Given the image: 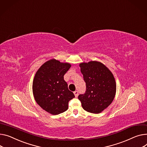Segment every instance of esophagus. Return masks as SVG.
Masks as SVG:
<instances>
[{"label":"esophagus","mask_w":147,"mask_h":147,"mask_svg":"<svg viewBox=\"0 0 147 147\" xmlns=\"http://www.w3.org/2000/svg\"><path fill=\"white\" fill-rule=\"evenodd\" d=\"M74 94L75 96L77 97L78 96V95H79V92H78V91H75V92H74Z\"/></svg>","instance_id":"esophagus-1"}]
</instances>
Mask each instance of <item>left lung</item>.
<instances>
[{
  "label": "left lung",
  "instance_id": "obj_1",
  "mask_svg": "<svg viewBox=\"0 0 147 147\" xmlns=\"http://www.w3.org/2000/svg\"><path fill=\"white\" fill-rule=\"evenodd\" d=\"M79 65L86 90L78 99L86 111L99 113L111 104L115 96L116 85L113 75L99 61L82 63Z\"/></svg>",
  "mask_w": 147,
  "mask_h": 147
}]
</instances>
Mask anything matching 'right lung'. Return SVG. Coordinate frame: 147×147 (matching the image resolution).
<instances>
[{
	"label": "right lung",
	"instance_id": "obj_1",
	"mask_svg": "<svg viewBox=\"0 0 147 147\" xmlns=\"http://www.w3.org/2000/svg\"><path fill=\"white\" fill-rule=\"evenodd\" d=\"M70 67L69 63L52 59L42 64L35 75L32 84L35 100L52 115L66 111L68 102L75 97L64 80V74Z\"/></svg>",
	"mask_w": 147,
	"mask_h": 147
}]
</instances>
